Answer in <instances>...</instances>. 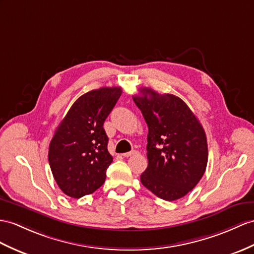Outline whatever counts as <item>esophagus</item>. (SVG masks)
Instances as JSON below:
<instances>
[{
	"instance_id": "34e87169",
	"label": "esophagus",
	"mask_w": 254,
	"mask_h": 254,
	"mask_svg": "<svg viewBox=\"0 0 254 254\" xmlns=\"http://www.w3.org/2000/svg\"><path fill=\"white\" fill-rule=\"evenodd\" d=\"M134 154H137V151H131V152H127V153H124L123 154V156L124 157H129V156H132V155H134Z\"/></svg>"
}]
</instances>
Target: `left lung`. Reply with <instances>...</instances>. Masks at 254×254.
Wrapping results in <instances>:
<instances>
[{"label":"left lung","instance_id":"1","mask_svg":"<svg viewBox=\"0 0 254 254\" xmlns=\"http://www.w3.org/2000/svg\"><path fill=\"white\" fill-rule=\"evenodd\" d=\"M132 97L148 127V165L140 180L159 198H182L200 181L208 163L201 124L182 99L140 88Z\"/></svg>","mask_w":254,"mask_h":254}]
</instances>
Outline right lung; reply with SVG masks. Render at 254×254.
Segmentation results:
<instances>
[{
	"mask_svg": "<svg viewBox=\"0 0 254 254\" xmlns=\"http://www.w3.org/2000/svg\"><path fill=\"white\" fill-rule=\"evenodd\" d=\"M122 95L121 87L86 92L72 104L49 144L48 162L64 193L72 198L92 194L106 181L113 162L103 123Z\"/></svg>",
	"mask_w": 254,
	"mask_h": 254,
	"instance_id": "add662e5",
	"label": "right lung"
}]
</instances>
